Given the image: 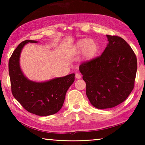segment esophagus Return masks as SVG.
I'll use <instances>...</instances> for the list:
<instances>
[{
    "instance_id": "obj_1",
    "label": "esophagus",
    "mask_w": 145,
    "mask_h": 145,
    "mask_svg": "<svg viewBox=\"0 0 145 145\" xmlns=\"http://www.w3.org/2000/svg\"><path fill=\"white\" fill-rule=\"evenodd\" d=\"M75 77L78 78V79H79V78H81V75H80L79 73H76L75 74Z\"/></svg>"
}]
</instances>
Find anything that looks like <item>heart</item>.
Segmentation results:
<instances>
[{"label":"heart","mask_w":145,"mask_h":145,"mask_svg":"<svg viewBox=\"0 0 145 145\" xmlns=\"http://www.w3.org/2000/svg\"><path fill=\"white\" fill-rule=\"evenodd\" d=\"M74 50L77 54H82L84 61H90L97 56L99 46L93 39L83 38L77 41Z\"/></svg>","instance_id":"b5f03b06"}]
</instances>
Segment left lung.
<instances>
[{
    "label": "left lung",
    "instance_id": "8db88e82",
    "mask_svg": "<svg viewBox=\"0 0 145 145\" xmlns=\"http://www.w3.org/2000/svg\"><path fill=\"white\" fill-rule=\"evenodd\" d=\"M106 36L109 43L102 54L79 67L88 99L100 109L114 107L127 99L134 89L137 68L129 44L119 36Z\"/></svg>",
    "mask_w": 145,
    "mask_h": 145
}]
</instances>
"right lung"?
<instances>
[{"label": "right lung", "instance_id": "1", "mask_svg": "<svg viewBox=\"0 0 145 145\" xmlns=\"http://www.w3.org/2000/svg\"><path fill=\"white\" fill-rule=\"evenodd\" d=\"M38 41L25 40L20 43L9 61V74L13 97L28 112L38 116H49L62 107L66 93L75 80V73L54 78L45 82L28 79L21 70L20 57L27 43Z\"/></svg>", "mask_w": 145, "mask_h": 145}]
</instances>
